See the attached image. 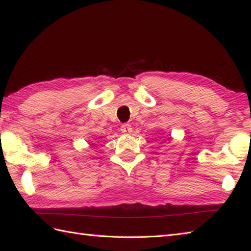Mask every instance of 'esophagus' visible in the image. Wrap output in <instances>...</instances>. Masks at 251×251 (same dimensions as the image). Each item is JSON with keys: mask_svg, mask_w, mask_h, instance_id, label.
<instances>
[{"mask_svg": "<svg viewBox=\"0 0 251 251\" xmlns=\"http://www.w3.org/2000/svg\"><path fill=\"white\" fill-rule=\"evenodd\" d=\"M121 132L123 134H130L132 132V126L129 123H126V125H122L121 126Z\"/></svg>", "mask_w": 251, "mask_h": 251, "instance_id": "esophagus-1", "label": "esophagus"}]
</instances>
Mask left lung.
I'll return each mask as SVG.
<instances>
[{"mask_svg":"<svg viewBox=\"0 0 251 251\" xmlns=\"http://www.w3.org/2000/svg\"><path fill=\"white\" fill-rule=\"evenodd\" d=\"M170 139H171V138H170Z\"/></svg>","mask_w":251,"mask_h":251,"instance_id":"obj_1","label":"left lung"}]
</instances>
